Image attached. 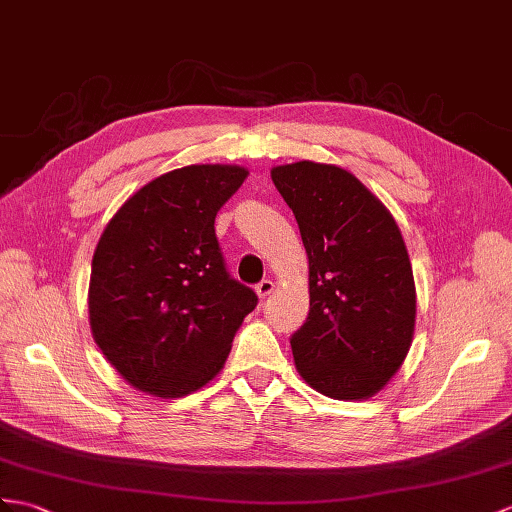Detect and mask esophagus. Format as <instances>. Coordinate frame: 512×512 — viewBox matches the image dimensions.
Returning <instances> with one entry per match:
<instances>
[{
  "label": "esophagus",
  "instance_id": "esophagus-1",
  "mask_svg": "<svg viewBox=\"0 0 512 512\" xmlns=\"http://www.w3.org/2000/svg\"><path fill=\"white\" fill-rule=\"evenodd\" d=\"M273 286H276V284H273L271 280H260V282L256 284V293H258V297H260V299H265L267 295H271Z\"/></svg>",
  "mask_w": 512,
  "mask_h": 512
}]
</instances>
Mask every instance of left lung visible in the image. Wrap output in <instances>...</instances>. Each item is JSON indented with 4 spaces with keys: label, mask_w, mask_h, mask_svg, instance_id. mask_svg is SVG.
Instances as JSON below:
<instances>
[{
    "label": "left lung",
    "mask_w": 512,
    "mask_h": 512,
    "mask_svg": "<svg viewBox=\"0 0 512 512\" xmlns=\"http://www.w3.org/2000/svg\"><path fill=\"white\" fill-rule=\"evenodd\" d=\"M308 254L310 310L291 336L299 376L334 400H367L400 369L415 332V280L402 232L350 171L271 169Z\"/></svg>",
    "instance_id": "obj_1"
}]
</instances>
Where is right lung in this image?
<instances>
[{"instance_id":"add662e5","label":"right lung","mask_w":512,"mask_h":512,"mask_svg":"<svg viewBox=\"0 0 512 512\" xmlns=\"http://www.w3.org/2000/svg\"><path fill=\"white\" fill-rule=\"evenodd\" d=\"M245 178L234 165L173 169L108 221L91 265V332L134 389L167 400L202 389L256 308L215 234L219 208Z\"/></svg>"}]
</instances>
